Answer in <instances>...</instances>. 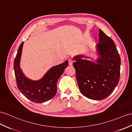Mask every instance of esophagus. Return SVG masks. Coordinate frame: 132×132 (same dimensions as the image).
I'll list each match as a JSON object with an SVG mask.
<instances>
[{"instance_id":"obj_1","label":"esophagus","mask_w":132,"mask_h":132,"mask_svg":"<svg viewBox=\"0 0 132 132\" xmlns=\"http://www.w3.org/2000/svg\"><path fill=\"white\" fill-rule=\"evenodd\" d=\"M73 62H74V61L72 58H69L68 59V63H69V65H72Z\"/></svg>"}]
</instances>
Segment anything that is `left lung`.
<instances>
[{
    "mask_svg": "<svg viewBox=\"0 0 132 132\" xmlns=\"http://www.w3.org/2000/svg\"><path fill=\"white\" fill-rule=\"evenodd\" d=\"M96 44L98 57L96 62L79 55L74 57L79 89L85 97L94 100L106 98L113 92L120 78L121 60L116 45L110 37L99 30ZM85 57L86 59H83Z\"/></svg>",
    "mask_w": 132,
    "mask_h": 132,
    "instance_id": "obj_1",
    "label": "left lung"
}]
</instances>
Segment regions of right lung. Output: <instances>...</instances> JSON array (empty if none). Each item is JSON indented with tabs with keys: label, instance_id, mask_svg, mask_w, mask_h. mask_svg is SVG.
I'll list each match as a JSON object with an SVG mask.
<instances>
[{
	"label": "right lung",
	"instance_id": "1",
	"mask_svg": "<svg viewBox=\"0 0 132 132\" xmlns=\"http://www.w3.org/2000/svg\"><path fill=\"white\" fill-rule=\"evenodd\" d=\"M23 42L18 48L14 61V69L17 87L26 97L35 103H43L54 97L56 94V83L64 69L68 65V61L54 66L43 78L33 81L24 75L20 68V60Z\"/></svg>",
	"mask_w": 132,
	"mask_h": 132
}]
</instances>
